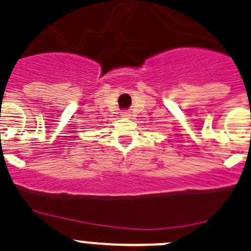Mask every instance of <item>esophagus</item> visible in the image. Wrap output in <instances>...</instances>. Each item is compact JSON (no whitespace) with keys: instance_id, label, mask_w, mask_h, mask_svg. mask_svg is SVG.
I'll list each match as a JSON object with an SVG mask.
<instances>
[{"instance_id":"1","label":"esophagus","mask_w":251,"mask_h":251,"mask_svg":"<svg viewBox=\"0 0 251 251\" xmlns=\"http://www.w3.org/2000/svg\"><path fill=\"white\" fill-rule=\"evenodd\" d=\"M130 116V112H128V111H123L122 112V117H129Z\"/></svg>"}]
</instances>
